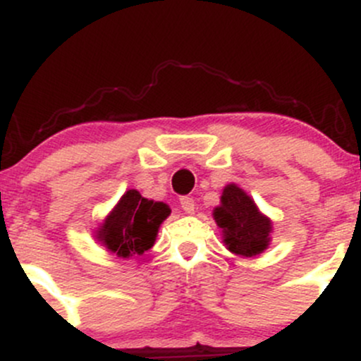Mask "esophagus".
Wrapping results in <instances>:
<instances>
[{
  "instance_id": "esophagus-1",
  "label": "esophagus",
  "mask_w": 361,
  "mask_h": 361,
  "mask_svg": "<svg viewBox=\"0 0 361 361\" xmlns=\"http://www.w3.org/2000/svg\"><path fill=\"white\" fill-rule=\"evenodd\" d=\"M181 209L185 210V214H195V200L192 197H183L180 198Z\"/></svg>"
}]
</instances>
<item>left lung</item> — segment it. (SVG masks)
<instances>
[{"label": "left lung", "mask_w": 361, "mask_h": 361, "mask_svg": "<svg viewBox=\"0 0 361 361\" xmlns=\"http://www.w3.org/2000/svg\"><path fill=\"white\" fill-rule=\"evenodd\" d=\"M212 217L221 229L224 244L234 255L252 258L270 246V217L261 214L255 200L235 183L224 186L221 205L215 207Z\"/></svg>", "instance_id": "8db88e82"}]
</instances>
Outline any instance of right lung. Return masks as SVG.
I'll return each instance as SVG.
<instances>
[{
    "instance_id": "1",
    "label": "right lung",
    "mask_w": 361,
    "mask_h": 361,
    "mask_svg": "<svg viewBox=\"0 0 361 361\" xmlns=\"http://www.w3.org/2000/svg\"><path fill=\"white\" fill-rule=\"evenodd\" d=\"M171 214L164 202L147 200L137 190H127L94 233L98 243L118 258L144 255L154 246L159 226Z\"/></svg>"
}]
</instances>
